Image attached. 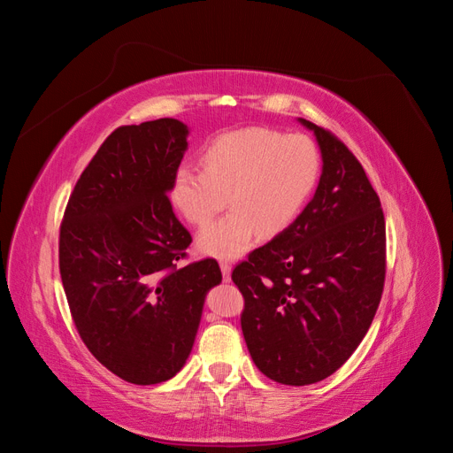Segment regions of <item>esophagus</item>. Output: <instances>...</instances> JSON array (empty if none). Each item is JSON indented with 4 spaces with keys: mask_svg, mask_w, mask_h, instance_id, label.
I'll return each instance as SVG.
<instances>
[{
    "mask_svg": "<svg viewBox=\"0 0 453 453\" xmlns=\"http://www.w3.org/2000/svg\"><path fill=\"white\" fill-rule=\"evenodd\" d=\"M221 272H223V278H225V281H230L232 265L228 263V260H221Z\"/></svg>",
    "mask_w": 453,
    "mask_h": 453,
    "instance_id": "esophagus-1",
    "label": "esophagus"
}]
</instances>
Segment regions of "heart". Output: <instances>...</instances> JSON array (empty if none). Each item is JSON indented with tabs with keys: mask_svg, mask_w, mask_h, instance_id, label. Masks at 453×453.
Here are the masks:
<instances>
[{
	"mask_svg": "<svg viewBox=\"0 0 453 453\" xmlns=\"http://www.w3.org/2000/svg\"><path fill=\"white\" fill-rule=\"evenodd\" d=\"M200 162L202 170L183 164L173 172L168 198L190 225L205 226L228 196L232 210L198 236V250L219 258L242 257L260 234L272 238L289 228L321 168L308 135L258 127L219 135Z\"/></svg>",
	"mask_w": 453,
	"mask_h": 453,
	"instance_id": "b5f03b06",
	"label": "heart"
}]
</instances>
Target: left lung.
I'll use <instances>...</instances> for the list:
<instances>
[{"label":"left lung","instance_id":"obj_1","mask_svg":"<svg viewBox=\"0 0 453 453\" xmlns=\"http://www.w3.org/2000/svg\"><path fill=\"white\" fill-rule=\"evenodd\" d=\"M298 122L319 145V185L289 228L232 272L251 359L285 386L321 381L349 359L386 280V221L363 166L336 135Z\"/></svg>","mask_w":453,"mask_h":453}]
</instances>
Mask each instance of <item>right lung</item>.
<instances>
[{"label":"right lung","mask_w":453,"mask_h":453,"mask_svg":"<svg viewBox=\"0 0 453 453\" xmlns=\"http://www.w3.org/2000/svg\"><path fill=\"white\" fill-rule=\"evenodd\" d=\"M188 127H120L81 173L60 226V276L85 346L135 386L173 378L193 351L215 258L177 266L193 242L168 200Z\"/></svg>","instance_id":"add662e5"}]
</instances>
